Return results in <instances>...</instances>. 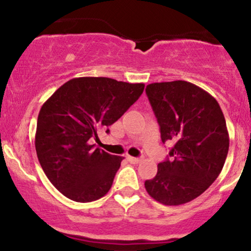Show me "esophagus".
I'll list each match as a JSON object with an SVG mask.
<instances>
[{
  "mask_svg": "<svg viewBox=\"0 0 251 251\" xmlns=\"http://www.w3.org/2000/svg\"><path fill=\"white\" fill-rule=\"evenodd\" d=\"M127 160L131 164H138L142 162V158H135V157H131V155H127Z\"/></svg>",
  "mask_w": 251,
  "mask_h": 251,
  "instance_id": "obj_1",
  "label": "esophagus"
}]
</instances>
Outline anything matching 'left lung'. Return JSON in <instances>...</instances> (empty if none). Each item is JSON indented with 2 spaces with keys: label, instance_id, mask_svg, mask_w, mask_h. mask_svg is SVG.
<instances>
[{
  "label": "left lung",
  "instance_id": "left-lung-1",
  "mask_svg": "<svg viewBox=\"0 0 251 251\" xmlns=\"http://www.w3.org/2000/svg\"><path fill=\"white\" fill-rule=\"evenodd\" d=\"M145 91L162 142L175 143L145 189L164 205L188 203L214 183L226 163L229 134L223 112L208 92L183 80L150 83Z\"/></svg>",
  "mask_w": 251,
  "mask_h": 251
}]
</instances>
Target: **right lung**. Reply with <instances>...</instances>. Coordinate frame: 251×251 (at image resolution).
<instances>
[{"instance_id":"right-lung-1","label":"right lung","mask_w":251,"mask_h":251,"mask_svg":"<svg viewBox=\"0 0 251 251\" xmlns=\"http://www.w3.org/2000/svg\"><path fill=\"white\" fill-rule=\"evenodd\" d=\"M144 87L109 77H75L43 103L37 117L36 154L43 172L63 196L87 203L107 194L124 157L96 149L89 140L116 123Z\"/></svg>"}]
</instances>
